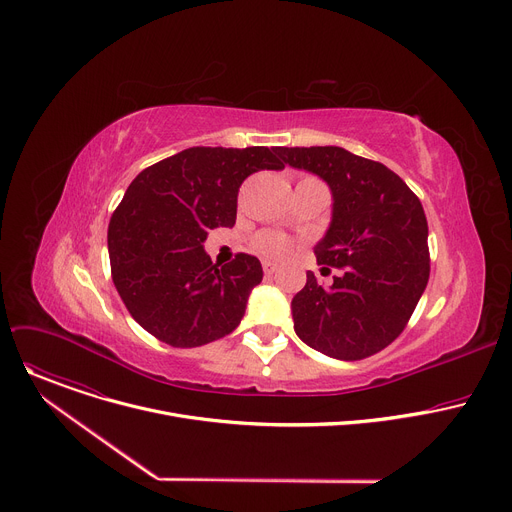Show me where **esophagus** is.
Instances as JSON below:
<instances>
[{
  "instance_id": "obj_1",
  "label": "esophagus",
  "mask_w": 512,
  "mask_h": 512,
  "mask_svg": "<svg viewBox=\"0 0 512 512\" xmlns=\"http://www.w3.org/2000/svg\"><path fill=\"white\" fill-rule=\"evenodd\" d=\"M263 271H265V275H273L277 271V265L269 263V261H263Z\"/></svg>"
}]
</instances>
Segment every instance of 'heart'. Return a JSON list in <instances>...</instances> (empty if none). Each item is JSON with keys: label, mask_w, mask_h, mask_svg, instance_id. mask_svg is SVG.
<instances>
[{"label": "heart", "mask_w": 512, "mask_h": 512, "mask_svg": "<svg viewBox=\"0 0 512 512\" xmlns=\"http://www.w3.org/2000/svg\"><path fill=\"white\" fill-rule=\"evenodd\" d=\"M251 247L255 253L267 259H281L291 251V241L277 231H261L253 237Z\"/></svg>", "instance_id": "obj_1"}]
</instances>
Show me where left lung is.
Wrapping results in <instances>:
<instances>
[{
	"mask_svg": "<svg viewBox=\"0 0 512 512\" xmlns=\"http://www.w3.org/2000/svg\"><path fill=\"white\" fill-rule=\"evenodd\" d=\"M289 166L332 190V223L314 253L344 269L330 287L312 271L291 300L296 334L314 350L360 360L387 348L407 326L429 279L427 218L419 198L387 166L336 145L277 148Z\"/></svg>",
	"mask_w": 512,
	"mask_h": 512,
	"instance_id": "8db88e82",
	"label": "left lung"
}]
</instances>
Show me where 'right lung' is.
Returning a JSON list of instances; mask_svg holds the SVG:
<instances>
[{
	"label": "right lung",
	"mask_w": 512,
	"mask_h": 512,
	"mask_svg": "<svg viewBox=\"0 0 512 512\" xmlns=\"http://www.w3.org/2000/svg\"><path fill=\"white\" fill-rule=\"evenodd\" d=\"M277 148H188L143 172L115 208L111 275L133 320L158 340L192 348L231 334L261 283L257 257L237 253L223 267L202 243L233 227L239 188L259 170H281Z\"/></svg>",
	"instance_id": "right-lung-1"
}]
</instances>
